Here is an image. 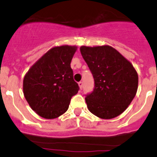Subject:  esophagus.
Returning <instances> with one entry per match:
<instances>
[{
  "instance_id": "1",
  "label": "esophagus",
  "mask_w": 157,
  "mask_h": 157,
  "mask_svg": "<svg viewBox=\"0 0 157 157\" xmlns=\"http://www.w3.org/2000/svg\"><path fill=\"white\" fill-rule=\"evenodd\" d=\"M78 86H79V87H80V89L82 90V87H83V82H78Z\"/></svg>"
}]
</instances>
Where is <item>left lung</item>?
Masks as SVG:
<instances>
[{"label": "left lung", "mask_w": 157, "mask_h": 157, "mask_svg": "<svg viewBox=\"0 0 157 157\" xmlns=\"http://www.w3.org/2000/svg\"><path fill=\"white\" fill-rule=\"evenodd\" d=\"M94 78V89L85 98L88 110L110 119L122 113L135 97L138 74L129 61L110 46L80 47Z\"/></svg>", "instance_id": "obj_1"}]
</instances>
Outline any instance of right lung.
<instances>
[{
    "instance_id": "right-lung-1",
    "label": "right lung",
    "mask_w": 157,
    "mask_h": 157,
    "mask_svg": "<svg viewBox=\"0 0 157 157\" xmlns=\"http://www.w3.org/2000/svg\"><path fill=\"white\" fill-rule=\"evenodd\" d=\"M75 46L56 47L37 61L26 74L23 90L31 108L40 117L55 119L67 110L71 98L78 93L70 67Z\"/></svg>"
}]
</instances>
